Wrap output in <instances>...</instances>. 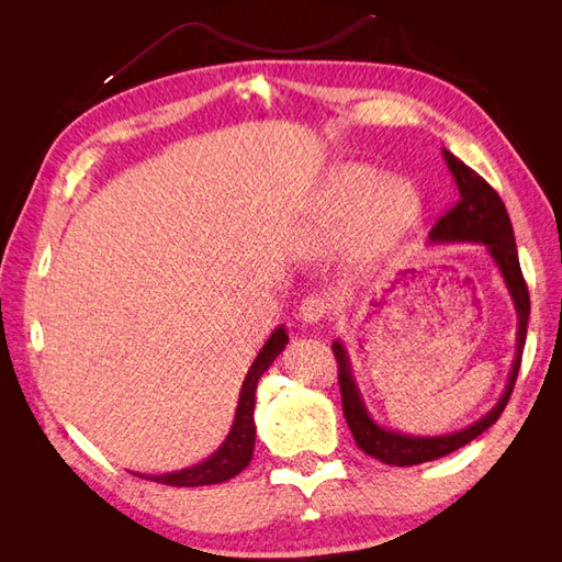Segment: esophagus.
<instances>
[{"label": "esophagus", "instance_id": "esophagus-1", "mask_svg": "<svg viewBox=\"0 0 562 562\" xmlns=\"http://www.w3.org/2000/svg\"><path fill=\"white\" fill-rule=\"evenodd\" d=\"M330 310V302L328 297H321V295H310L304 297L300 304V321L307 323V326H314L323 316L328 314Z\"/></svg>", "mask_w": 562, "mask_h": 562}]
</instances>
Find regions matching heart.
I'll use <instances>...</instances> for the list:
<instances>
[{"instance_id":"obj_1","label":"heart","mask_w":562,"mask_h":562,"mask_svg":"<svg viewBox=\"0 0 562 562\" xmlns=\"http://www.w3.org/2000/svg\"><path fill=\"white\" fill-rule=\"evenodd\" d=\"M422 217V196L405 178H384L368 164H337L316 194L312 248L333 244L349 227L347 252L353 267L378 265Z\"/></svg>"}]
</instances>
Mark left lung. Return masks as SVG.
Masks as SVG:
<instances>
[{
    "label": "left lung",
    "instance_id": "8db88e82",
    "mask_svg": "<svg viewBox=\"0 0 562 562\" xmlns=\"http://www.w3.org/2000/svg\"><path fill=\"white\" fill-rule=\"evenodd\" d=\"M443 159L454 178L459 199L454 206L434 225L429 239L431 244H483L487 248V255L492 258V262L497 265L506 291L514 300V310L518 318L516 356H514L512 372H508L504 394L490 413L469 424L467 429H459L452 434L413 436V434L386 429L372 419V415L368 413V407L363 403L359 384H356L349 351L345 342L335 339L333 351L339 368L337 378H339V391H342V411L356 446H359L366 454L394 467H413V464L431 462V459H438V457H446L462 446L471 443L473 438H479L485 429H490L492 424L499 419L508 398H512V391L518 378L525 335H527V318H530V295H527V285L522 279L518 250H516V236H514V227H512V220H508L504 201L479 173L471 171L464 161H459L454 155H450L448 149H443Z\"/></svg>",
    "mask_w": 562,
    "mask_h": 562
}]
</instances>
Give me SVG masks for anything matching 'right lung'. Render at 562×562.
Returning a JSON list of instances; mask_svg holds the SVG:
<instances>
[{"label":"right lung","instance_id":"add662e5","mask_svg":"<svg viewBox=\"0 0 562 562\" xmlns=\"http://www.w3.org/2000/svg\"><path fill=\"white\" fill-rule=\"evenodd\" d=\"M288 345V333L283 326H279L274 333L269 335L265 347L260 353L255 356L252 366L248 368V375L244 380L241 394H239V405H236V415L234 424L211 457L203 459V462L187 467L173 473H161V475H149V473H135L140 479L164 483V485H173V487H199V485H215V483H225L234 479L236 473H241L252 459V448H255V389H258V380L262 378V372L274 363L277 356L283 351Z\"/></svg>","mask_w":562,"mask_h":562}]
</instances>
